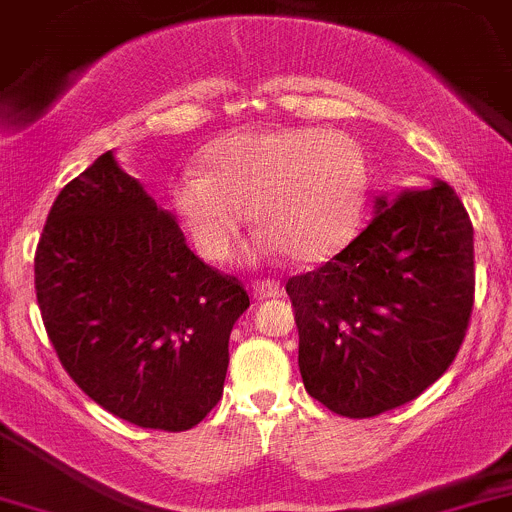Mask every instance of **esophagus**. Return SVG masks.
I'll list each match as a JSON object with an SVG mask.
<instances>
[{
  "mask_svg": "<svg viewBox=\"0 0 512 512\" xmlns=\"http://www.w3.org/2000/svg\"><path fill=\"white\" fill-rule=\"evenodd\" d=\"M252 295H255L257 300L278 298V295H283V288H280V283H275V280H262V283H257L255 288H252Z\"/></svg>",
  "mask_w": 512,
  "mask_h": 512,
  "instance_id": "1",
  "label": "esophagus"
}]
</instances>
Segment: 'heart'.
Instances as JSON below:
<instances>
[{
	"label": "heart",
	"instance_id": "heart-1",
	"mask_svg": "<svg viewBox=\"0 0 512 512\" xmlns=\"http://www.w3.org/2000/svg\"><path fill=\"white\" fill-rule=\"evenodd\" d=\"M202 164L174 181L171 207L209 262L232 257L250 212L262 229L252 255H293L303 265L336 257L364 217L369 169L346 133L240 128L209 143Z\"/></svg>",
	"mask_w": 512,
	"mask_h": 512
}]
</instances>
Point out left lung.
I'll return each mask as SVG.
<instances>
[{"label": "left lung", "instance_id": "obj_1", "mask_svg": "<svg viewBox=\"0 0 512 512\" xmlns=\"http://www.w3.org/2000/svg\"><path fill=\"white\" fill-rule=\"evenodd\" d=\"M305 391L366 419L417 399L450 369L475 300L472 222L434 179L396 197L331 262L290 278Z\"/></svg>", "mask_w": 512, "mask_h": 512}]
</instances>
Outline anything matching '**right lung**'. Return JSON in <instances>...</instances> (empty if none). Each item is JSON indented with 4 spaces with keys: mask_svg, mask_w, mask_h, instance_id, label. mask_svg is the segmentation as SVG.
<instances>
[{
    "mask_svg": "<svg viewBox=\"0 0 512 512\" xmlns=\"http://www.w3.org/2000/svg\"><path fill=\"white\" fill-rule=\"evenodd\" d=\"M35 290L62 366L105 412L184 432L222 399L229 333L250 298L189 250L113 151L57 194Z\"/></svg>",
    "mask_w": 512,
    "mask_h": 512,
    "instance_id": "obj_1",
    "label": "right lung"
}]
</instances>
